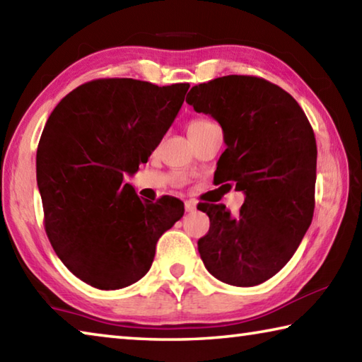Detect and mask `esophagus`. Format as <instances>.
Segmentation results:
<instances>
[{"mask_svg":"<svg viewBox=\"0 0 362 362\" xmlns=\"http://www.w3.org/2000/svg\"><path fill=\"white\" fill-rule=\"evenodd\" d=\"M196 209V203L193 199H187L185 201V211L187 212H193Z\"/></svg>","mask_w":362,"mask_h":362,"instance_id":"34e87169","label":"esophagus"}]
</instances>
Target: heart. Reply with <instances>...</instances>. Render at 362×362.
Wrapping results in <instances>:
<instances>
[{"instance_id": "obj_1", "label": "heart", "mask_w": 362, "mask_h": 362, "mask_svg": "<svg viewBox=\"0 0 362 362\" xmlns=\"http://www.w3.org/2000/svg\"><path fill=\"white\" fill-rule=\"evenodd\" d=\"M209 124H212V121H209V119H194V121L189 122V126H188V131L201 129V127H204V126H209Z\"/></svg>"}]
</instances>
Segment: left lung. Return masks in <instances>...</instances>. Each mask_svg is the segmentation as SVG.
<instances>
[{
  "label": "left lung",
  "mask_w": 362,
  "mask_h": 362,
  "mask_svg": "<svg viewBox=\"0 0 362 362\" xmlns=\"http://www.w3.org/2000/svg\"><path fill=\"white\" fill-rule=\"evenodd\" d=\"M187 103L223 129L214 182L246 194L236 216L201 203L209 216L198 250L212 276L250 287L265 283L296 252L315 212L316 139L296 99L263 78L228 75L193 86Z\"/></svg>",
  "instance_id": "1"
}]
</instances>
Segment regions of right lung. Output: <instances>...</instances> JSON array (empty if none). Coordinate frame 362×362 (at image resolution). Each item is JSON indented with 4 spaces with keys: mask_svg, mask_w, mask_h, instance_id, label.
Here are the masks:
<instances>
[{
    "mask_svg": "<svg viewBox=\"0 0 362 362\" xmlns=\"http://www.w3.org/2000/svg\"><path fill=\"white\" fill-rule=\"evenodd\" d=\"M188 88L93 79L47 118L36 151L45 228L59 259L86 284L116 291L137 283L159 238L183 216L180 199H140L124 177L148 161Z\"/></svg>",
    "mask_w": 362,
    "mask_h": 362,
    "instance_id": "add662e5",
    "label": "right lung"
}]
</instances>
